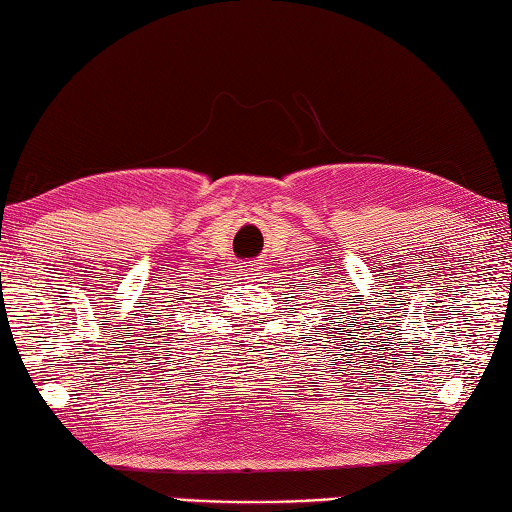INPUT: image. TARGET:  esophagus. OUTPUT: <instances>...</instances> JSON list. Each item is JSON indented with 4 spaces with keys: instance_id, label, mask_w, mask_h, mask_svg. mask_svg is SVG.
<instances>
[{
    "instance_id": "1",
    "label": "esophagus",
    "mask_w": 512,
    "mask_h": 512,
    "mask_svg": "<svg viewBox=\"0 0 512 512\" xmlns=\"http://www.w3.org/2000/svg\"><path fill=\"white\" fill-rule=\"evenodd\" d=\"M240 272H243L245 278H258L260 267L254 265V263H249V265H243V269H240Z\"/></svg>"
}]
</instances>
